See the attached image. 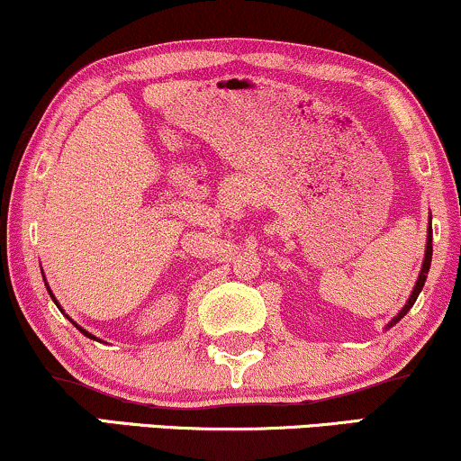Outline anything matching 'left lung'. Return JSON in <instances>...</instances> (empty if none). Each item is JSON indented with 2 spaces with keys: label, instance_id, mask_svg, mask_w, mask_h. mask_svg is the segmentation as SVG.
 Wrapping results in <instances>:
<instances>
[{
  "label": "left lung",
  "instance_id": "left-lung-1",
  "mask_svg": "<svg viewBox=\"0 0 461 461\" xmlns=\"http://www.w3.org/2000/svg\"><path fill=\"white\" fill-rule=\"evenodd\" d=\"M429 264H432V227H429L428 230V247H425V259H423V266H421V272H419V278H417V285H415V289H412V294H411V298H409V302H406V306L402 308L400 311V314L398 317L393 319L392 321V325L393 323H398L402 317H404L406 312L411 311V306L415 304V300H417V295L421 294V289H423V283H425V276H428V270H429Z\"/></svg>",
  "mask_w": 461,
  "mask_h": 461
}]
</instances>
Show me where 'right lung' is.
Wrapping results in <instances>:
<instances>
[{"label":"right lung","mask_w":461,"mask_h":461,"mask_svg":"<svg viewBox=\"0 0 461 461\" xmlns=\"http://www.w3.org/2000/svg\"><path fill=\"white\" fill-rule=\"evenodd\" d=\"M46 289H49V285H46ZM49 294H50V289H49ZM50 298H52V294H50ZM52 300H55V298H52ZM55 304H57V300H55ZM57 306H59V304H57ZM59 308H61V306H59ZM69 321H72V319H69ZM72 323H74V321H72ZM74 325H76V323H74ZM76 328H78L80 331H83V334H85V336H89V338H93V336L89 334V331H86V330H83V328H80V325H76ZM93 340H95V338H93Z\"/></svg>","instance_id":"obj_1"}]
</instances>
